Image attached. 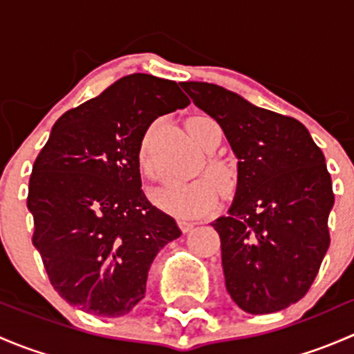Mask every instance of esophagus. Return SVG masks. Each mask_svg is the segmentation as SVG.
Listing matches in <instances>:
<instances>
[{
  "mask_svg": "<svg viewBox=\"0 0 354 354\" xmlns=\"http://www.w3.org/2000/svg\"><path fill=\"white\" fill-rule=\"evenodd\" d=\"M178 224H180V227H181V231H183V233H188V231L194 230L195 224H197V223H194V221H190V219H180V221H178Z\"/></svg>",
  "mask_w": 354,
  "mask_h": 354,
  "instance_id": "1",
  "label": "esophagus"
}]
</instances>
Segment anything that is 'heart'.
Returning a JSON list of instances; mask_svg holds the SVG:
<instances>
[{"label":"heart","instance_id":"1","mask_svg":"<svg viewBox=\"0 0 354 354\" xmlns=\"http://www.w3.org/2000/svg\"><path fill=\"white\" fill-rule=\"evenodd\" d=\"M207 121L209 118H194L188 124L190 133L195 140L209 151V131H207ZM152 128L145 133L140 145V164L147 173H151V160H149V151H151ZM209 169L221 183H230V169L221 160L212 159ZM219 198V187L210 176H202L192 180L188 183H169L162 188H157L152 194V200L159 209L174 214L178 217H195L209 210Z\"/></svg>","mask_w":354,"mask_h":354}]
</instances>
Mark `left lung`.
<instances>
[{"mask_svg":"<svg viewBox=\"0 0 354 354\" xmlns=\"http://www.w3.org/2000/svg\"><path fill=\"white\" fill-rule=\"evenodd\" d=\"M183 88L219 123L238 159L236 195L212 223L227 292L253 315L288 308L312 286L330 243L326 157L295 118L207 82Z\"/></svg>","mask_w":354,"mask_h":354,"instance_id":"8db88e82","label":"left lung"}]
</instances>
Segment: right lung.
Wrapping results in <instances>:
<instances>
[{"instance_id": "add662e5", "label": "right lung", "mask_w": 354, "mask_h": 354, "mask_svg": "<svg viewBox=\"0 0 354 354\" xmlns=\"http://www.w3.org/2000/svg\"><path fill=\"white\" fill-rule=\"evenodd\" d=\"M188 104L176 82L127 75L66 111L39 152L27 197L32 243L53 288L78 310L130 313L159 250L181 236L145 197L138 154L152 121Z\"/></svg>"}]
</instances>
